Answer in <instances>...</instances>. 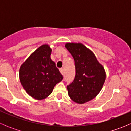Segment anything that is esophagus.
<instances>
[{
  "label": "esophagus",
  "instance_id": "1",
  "mask_svg": "<svg viewBox=\"0 0 131 131\" xmlns=\"http://www.w3.org/2000/svg\"><path fill=\"white\" fill-rule=\"evenodd\" d=\"M59 71H60L62 75H64V70H63V68H60V69H59Z\"/></svg>",
  "mask_w": 131,
  "mask_h": 131
}]
</instances>
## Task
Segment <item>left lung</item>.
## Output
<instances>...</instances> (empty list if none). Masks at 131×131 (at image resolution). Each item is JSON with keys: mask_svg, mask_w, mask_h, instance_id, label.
Returning a JSON list of instances; mask_svg holds the SVG:
<instances>
[{"mask_svg": "<svg viewBox=\"0 0 131 131\" xmlns=\"http://www.w3.org/2000/svg\"><path fill=\"white\" fill-rule=\"evenodd\" d=\"M65 47L73 56L76 72L73 81L67 87L68 95L75 103H85L102 89L106 79L105 69L84 45L67 43Z\"/></svg>", "mask_w": 131, "mask_h": 131, "instance_id": "obj_1", "label": "left lung"}]
</instances>
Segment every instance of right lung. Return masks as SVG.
<instances>
[{
    "label": "right lung",
    "instance_id": "add662e5",
    "mask_svg": "<svg viewBox=\"0 0 131 131\" xmlns=\"http://www.w3.org/2000/svg\"><path fill=\"white\" fill-rule=\"evenodd\" d=\"M51 49L47 44L39 47L21 67L19 79L30 96L43 100L52 93L63 75L51 59Z\"/></svg>",
    "mask_w": 131,
    "mask_h": 131
}]
</instances>
